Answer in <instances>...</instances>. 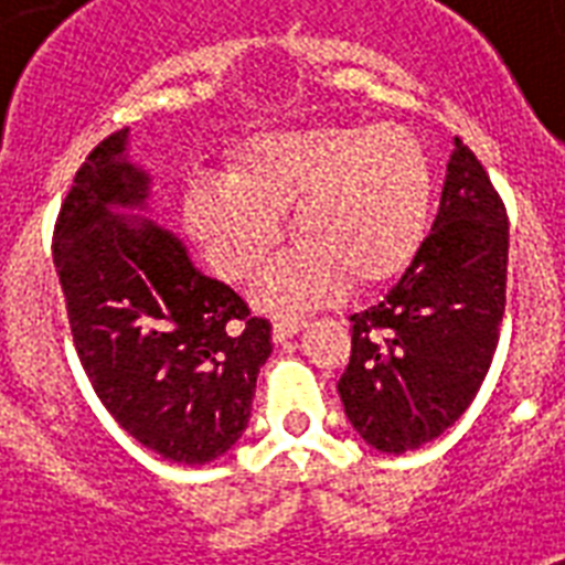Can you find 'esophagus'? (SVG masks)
<instances>
[{"label": "esophagus", "mask_w": 565, "mask_h": 565, "mask_svg": "<svg viewBox=\"0 0 565 565\" xmlns=\"http://www.w3.org/2000/svg\"><path fill=\"white\" fill-rule=\"evenodd\" d=\"M308 326L305 319H292V317H281V319H275L273 322V337H275V343H284V340H290V337H296L301 331V328Z\"/></svg>", "instance_id": "34e87169"}]
</instances>
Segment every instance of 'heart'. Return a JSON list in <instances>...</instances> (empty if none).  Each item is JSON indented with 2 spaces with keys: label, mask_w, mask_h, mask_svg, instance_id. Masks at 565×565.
I'll return each instance as SVG.
<instances>
[{
  "label": "heart",
  "mask_w": 565,
  "mask_h": 565,
  "mask_svg": "<svg viewBox=\"0 0 565 565\" xmlns=\"http://www.w3.org/2000/svg\"><path fill=\"white\" fill-rule=\"evenodd\" d=\"M430 199L428 154L407 128L319 126L252 137L231 179L190 184L184 216L213 269L248 281L281 239L278 213L292 207L301 246L266 269L255 299L301 310L343 281L375 287L402 273L425 237Z\"/></svg>",
  "instance_id": "1"
}]
</instances>
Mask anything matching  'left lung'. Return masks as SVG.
<instances>
[{
  "label": "left lung",
  "mask_w": 565,
  "mask_h": 565,
  "mask_svg": "<svg viewBox=\"0 0 565 565\" xmlns=\"http://www.w3.org/2000/svg\"><path fill=\"white\" fill-rule=\"evenodd\" d=\"M508 211L455 137L437 220L381 301L352 317L340 398L372 448L402 455L451 428L481 390L508 290Z\"/></svg>",
  "instance_id": "8db88e82"
}]
</instances>
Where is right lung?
I'll list each match as a JSON object with an SVG mask.
<instances>
[{
	"label": "right lung",
	"mask_w": 565,
	"mask_h": 565,
	"mask_svg": "<svg viewBox=\"0 0 565 565\" xmlns=\"http://www.w3.org/2000/svg\"><path fill=\"white\" fill-rule=\"evenodd\" d=\"M128 128L75 172L52 237L73 343L108 413L175 463H211L246 430L273 326L193 266L175 234L131 216L149 175Z\"/></svg>",
	"instance_id": "obj_1"
}]
</instances>
